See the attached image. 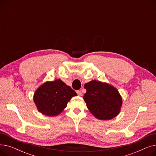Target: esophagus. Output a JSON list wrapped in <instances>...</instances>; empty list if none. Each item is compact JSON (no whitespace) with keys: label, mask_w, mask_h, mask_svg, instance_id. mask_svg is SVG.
Instances as JSON below:
<instances>
[{"label":"esophagus","mask_w":156,"mask_h":156,"mask_svg":"<svg viewBox=\"0 0 156 156\" xmlns=\"http://www.w3.org/2000/svg\"><path fill=\"white\" fill-rule=\"evenodd\" d=\"M76 93H77V94H78L79 96H81V95H82V92H81L80 91V90L76 91Z\"/></svg>","instance_id":"esophagus-1"}]
</instances>
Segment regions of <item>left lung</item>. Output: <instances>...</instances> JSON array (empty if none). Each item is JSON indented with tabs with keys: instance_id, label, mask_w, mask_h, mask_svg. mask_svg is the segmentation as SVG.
I'll return each mask as SVG.
<instances>
[{
	"instance_id": "obj_1",
	"label": "left lung",
	"mask_w": 156,
	"mask_h": 156,
	"mask_svg": "<svg viewBox=\"0 0 156 156\" xmlns=\"http://www.w3.org/2000/svg\"><path fill=\"white\" fill-rule=\"evenodd\" d=\"M84 88L87 107L97 119L110 120L119 114L122 100L117 88L95 80L85 83Z\"/></svg>"
}]
</instances>
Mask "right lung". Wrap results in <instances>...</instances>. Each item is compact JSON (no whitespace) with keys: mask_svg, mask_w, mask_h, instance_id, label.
<instances>
[{"mask_svg":"<svg viewBox=\"0 0 156 156\" xmlns=\"http://www.w3.org/2000/svg\"><path fill=\"white\" fill-rule=\"evenodd\" d=\"M76 93L60 79L46 81L34 93V101L37 110L44 115L55 116L66 108L68 102Z\"/></svg>","mask_w":156,"mask_h":156,"instance_id":"right-lung-1","label":"right lung"}]
</instances>
